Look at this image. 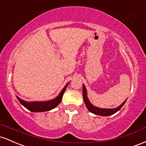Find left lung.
Returning a JSON list of instances; mask_svg holds the SVG:
<instances>
[{
  "label": "left lung",
  "instance_id": "1",
  "mask_svg": "<svg viewBox=\"0 0 146 146\" xmlns=\"http://www.w3.org/2000/svg\"><path fill=\"white\" fill-rule=\"evenodd\" d=\"M83 98L87 108H88V110L90 112L93 113V114H96V115L103 116V117H107V116L112 115L114 113L118 112V111L123 107V106L125 104V103L126 102V100H127L126 99L121 105L118 106L116 108H101L96 107V106H93V105L90 103V101H89V99H88V92H87L86 88V86H84V84H83Z\"/></svg>",
  "mask_w": 146,
  "mask_h": 146
}]
</instances>
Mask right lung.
<instances>
[{"instance_id":"add662e5","label":"right lung","mask_w":146,"mask_h":146,"mask_svg":"<svg viewBox=\"0 0 146 146\" xmlns=\"http://www.w3.org/2000/svg\"><path fill=\"white\" fill-rule=\"evenodd\" d=\"M68 83L65 85L64 88L62 89V90L59 93V94L55 98L52 100H49V101H26L24 100L21 99L19 96H16L19 102L21 103V105L24 106L25 108H27L28 110L31 111L32 112H46V111L51 110L55 108L56 107L58 106L61 101L62 98H63V95L64 94L65 90H66L67 87L69 85Z\"/></svg>"}]
</instances>
